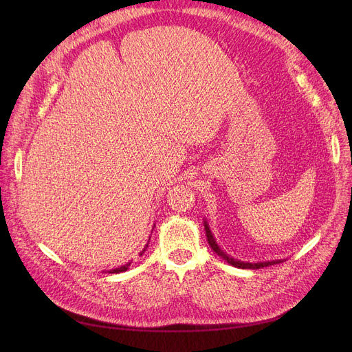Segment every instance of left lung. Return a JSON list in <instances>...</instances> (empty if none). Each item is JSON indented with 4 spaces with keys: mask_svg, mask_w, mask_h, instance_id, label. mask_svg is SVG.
<instances>
[{
    "mask_svg": "<svg viewBox=\"0 0 352 352\" xmlns=\"http://www.w3.org/2000/svg\"><path fill=\"white\" fill-rule=\"evenodd\" d=\"M204 229H206V235H207V241L210 243L211 250L214 251L219 257H221L223 260H225L226 263H229L230 265H233V267H238V269H261V267H267V265H272V264H278V263H283V260H272V261H258V263H250V261H241V260H236L230 257V255H228L225 251H223L219 243L216 242L214 236H212V233L210 230V226L207 220H204Z\"/></svg>",
    "mask_w": 352,
    "mask_h": 352,
    "instance_id": "obj_1",
    "label": "left lung"
}]
</instances>
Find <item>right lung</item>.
<instances>
[{"instance_id": "add662e5", "label": "right lung", "mask_w": 352, "mask_h": 352, "mask_svg": "<svg viewBox=\"0 0 352 352\" xmlns=\"http://www.w3.org/2000/svg\"><path fill=\"white\" fill-rule=\"evenodd\" d=\"M148 242H150V241H148ZM146 247H148V243L145 245V248L141 251V254L140 255H142L144 252H145V250H146ZM132 264V261L131 263H127V264H124V265H122V267H117V269H113V270H109L110 273H122V272H126L127 269H129V265Z\"/></svg>"}]
</instances>
